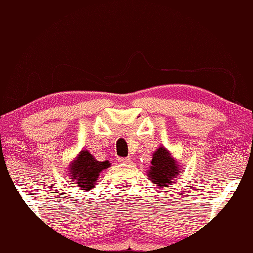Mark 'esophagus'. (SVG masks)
Instances as JSON below:
<instances>
[{
	"label": "esophagus",
	"mask_w": 253,
	"mask_h": 253,
	"mask_svg": "<svg viewBox=\"0 0 253 253\" xmlns=\"http://www.w3.org/2000/svg\"><path fill=\"white\" fill-rule=\"evenodd\" d=\"M118 162L122 164H127V163L131 162V158L130 157H121V158H118Z\"/></svg>",
	"instance_id": "obj_1"
}]
</instances>
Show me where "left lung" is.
<instances>
[{
    "label": "left lung",
    "mask_w": 253,
    "mask_h": 253,
    "mask_svg": "<svg viewBox=\"0 0 253 253\" xmlns=\"http://www.w3.org/2000/svg\"><path fill=\"white\" fill-rule=\"evenodd\" d=\"M151 164L152 167L149 168L147 176L158 187L171 186L173 181L177 180V175L181 173L178 165L164 147H160L154 152Z\"/></svg>",
    "instance_id": "obj_1"
}]
</instances>
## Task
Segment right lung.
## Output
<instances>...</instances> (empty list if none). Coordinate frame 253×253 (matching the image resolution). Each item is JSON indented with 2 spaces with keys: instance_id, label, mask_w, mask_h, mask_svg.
Segmentation results:
<instances>
[{
  "instance_id": "obj_1",
  "label": "right lung",
  "mask_w": 253,
  "mask_h": 253,
  "mask_svg": "<svg viewBox=\"0 0 253 253\" xmlns=\"http://www.w3.org/2000/svg\"><path fill=\"white\" fill-rule=\"evenodd\" d=\"M110 165L107 160L99 162L88 151H82L77 159L72 163L70 169L72 181H76V183L83 189L93 188L95 182L99 178L100 172L110 168Z\"/></svg>"
}]
</instances>
